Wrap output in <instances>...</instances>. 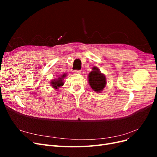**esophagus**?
<instances>
[{
  "label": "esophagus",
  "instance_id": "obj_1",
  "mask_svg": "<svg viewBox=\"0 0 157 157\" xmlns=\"http://www.w3.org/2000/svg\"><path fill=\"white\" fill-rule=\"evenodd\" d=\"M73 72V73L77 74V73H80V72H81V71H80V70H74Z\"/></svg>",
  "mask_w": 157,
  "mask_h": 157
}]
</instances>
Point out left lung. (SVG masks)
Masks as SVG:
<instances>
[{"instance_id": "1", "label": "left lung", "mask_w": 157, "mask_h": 157, "mask_svg": "<svg viewBox=\"0 0 157 157\" xmlns=\"http://www.w3.org/2000/svg\"><path fill=\"white\" fill-rule=\"evenodd\" d=\"M88 82L94 91L101 92L106 85L105 76L96 67H94L88 75Z\"/></svg>"}]
</instances>
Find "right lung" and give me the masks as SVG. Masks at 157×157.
<instances>
[{
    "label": "right lung",
    "mask_w": 157,
    "mask_h": 157,
    "mask_svg": "<svg viewBox=\"0 0 157 157\" xmlns=\"http://www.w3.org/2000/svg\"><path fill=\"white\" fill-rule=\"evenodd\" d=\"M65 77H66V74H63V75H61V77H59L57 79L52 80L51 82L52 86L55 89H58V88H59L60 86H62L64 84L63 82V78H65Z\"/></svg>",
    "instance_id": "add662e5"
}]
</instances>
